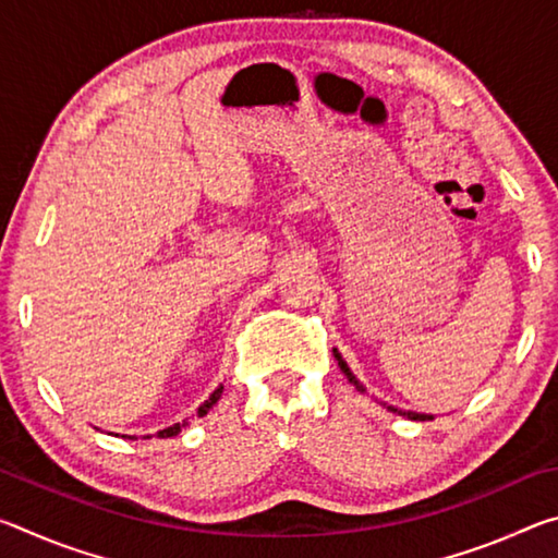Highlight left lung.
I'll use <instances>...</instances> for the list:
<instances>
[{
	"label": "left lung",
	"instance_id": "left-lung-1",
	"mask_svg": "<svg viewBox=\"0 0 558 558\" xmlns=\"http://www.w3.org/2000/svg\"><path fill=\"white\" fill-rule=\"evenodd\" d=\"M332 354H335V359H337L339 369H342V374H344V376H347V379H349V384H352L356 391H366V386H364L362 381H359V379H356V376H354V372H352V369H349V366H347V362H344V359H342V354H339V352H337V349H332ZM384 405H386V409H389L391 413H399V415H403V418H409V421H430V418H433V415H428V413H415V411H401V409H396V405H389V403H384Z\"/></svg>",
	"mask_w": 558,
	"mask_h": 558
}]
</instances>
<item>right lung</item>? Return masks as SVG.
<instances>
[{"label": "right lung", "instance_id": "right-lung-1", "mask_svg": "<svg viewBox=\"0 0 558 558\" xmlns=\"http://www.w3.org/2000/svg\"><path fill=\"white\" fill-rule=\"evenodd\" d=\"M221 391H223V384H219L216 386V391L209 396V399H206L199 409H196V415H199V418H204L206 413H209L214 405H216V401L221 399ZM189 426V421H182V423H174V426H169V428H162V430H157V438H172V436H177L179 430L182 428H186ZM122 438H128V440H137L135 436H122ZM145 438H153V436H145Z\"/></svg>", "mask_w": 558, "mask_h": 558}]
</instances>
